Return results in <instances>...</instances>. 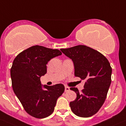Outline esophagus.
I'll return each instance as SVG.
<instances>
[{"label": "esophagus", "instance_id": "obj_1", "mask_svg": "<svg viewBox=\"0 0 126 126\" xmlns=\"http://www.w3.org/2000/svg\"><path fill=\"white\" fill-rule=\"evenodd\" d=\"M69 90H70L69 87H67V86H65V89H64V92H69Z\"/></svg>", "mask_w": 126, "mask_h": 126}]
</instances>
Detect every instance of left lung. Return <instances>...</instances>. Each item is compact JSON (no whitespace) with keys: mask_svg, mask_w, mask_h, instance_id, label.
I'll list each match as a JSON object with an SVG mask.
<instances>
[{"mask_svg":"<svg viewBox=\"0 0 126 126\" xmlns=\"http://www.w3.org/2000/svg\"><path fill=\"white\" fill-rule=\"evenodd\" d=\"M74 62L75 76L85 80L84 89L70 88L77 98L70 102L71 110L76 115L89 117L96 114L105 100L111 83L112 68L108 59L97 51L85 45L60 49Z\"/></svg>","mask_w":126,"mask_h":126,"instance_id":"8db88e82","label":"left lung"}]
</instances>
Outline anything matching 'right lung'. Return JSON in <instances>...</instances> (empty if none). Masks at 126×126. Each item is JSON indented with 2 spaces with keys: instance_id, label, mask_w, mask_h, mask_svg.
Here are the masks:
<instances>
[{
  "instance_id": "add662e5",
  "label": "right lung",
  "mask_w": 126,
  "mask_h": 126,
  "mask_svg": "<svg viewBox=\"0 0 126 126\" xmlns=\"http://www.w3.org/2000/svg\"><path fill=\"white\" fill-rule=\"evenodd\" d=\"M62 54L59 49L34 45L20 52L14 60L11 69L12 88L26 112L32 117L50 115L64 92L63 84L42 85L40 81L47 73L48 62Z\"/></svg>"
}]
</instances>
